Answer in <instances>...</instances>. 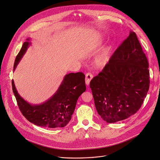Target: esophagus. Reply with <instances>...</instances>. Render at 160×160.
Listing matches in <instances>:
<instances>
[{
	"label": "esophagus",
	"instance_id": "obj_1",
	"mask_svg": "<svg viewBox=\"0 0 160 160\" xmlns=\"http://www.w3.org/2000/svg\"><path fill=\"white\" fill-rule=\"evenodd\" d=\"M93 78V76L92 75V74L88 72L86 74V79H85V81H86V84L87 85H89V82L91 81V80Z\"/></svg>",
	"mask_w": 160,
	"mask_h": 160
}]
</instances>
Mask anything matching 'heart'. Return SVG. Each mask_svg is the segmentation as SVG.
I'll return each mask as SVG.
<instances>
[{
  "instance_id": "b5f03b06",
  "label": "heart",
  "mask_w": 160,
  "mask_h": 160,
  "mask_svg": "<svg viewBox=\"0 0 160 160\" xmlns=\"http://www.w3.org/2000/svg\"><path fill=\"white\" fill-rule=\"evenodd\" d=\"M109 48L105 49L96 57L94 60V64L96 67L98 68H103L107 65L109 60Z\"/></svg>"
}]
</instances>
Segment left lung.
I'll use <instances>...</instances> for the list:
<instances>
[{
    "label": "left lung",
    "mask_w": 160,
    "mask_h": 160,
    "mask_svg": "<svg viewBox=\"0 0 160 160\" xmlns=\"http://www.w3.org/2000/svg\"><path fill=\"white\" fill-rule=\"evenodd\" d=\"M148 68L136 34L131 31L89 84L96 109L103 120L115 123L139 110L149 88Z\"/></svg>",
    "instance_id": "1"
}]
</instances>
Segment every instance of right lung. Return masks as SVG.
<instances>
[{"instance_id": "obj_1", "label": "right lung", "mask_w": 160, "mask_h": 160, "mask_svg": "<svg viewBox=\"0 0 160 160\" xmlns=\"http://www.w3.org/2000/svg\"><path fill=\"white\" fill-rule=\"evenodd\" d=\"M26 40L16 57L14 71L30 45L29 38ZM84 79L85 75L80 72L66 75L53 97L38 105H31L22 98L13 80L12 86L19 108L28 121L38 126L56 128L65 127L70 122L79 96L86 91Z\"/></svg>"}]
</instances>
